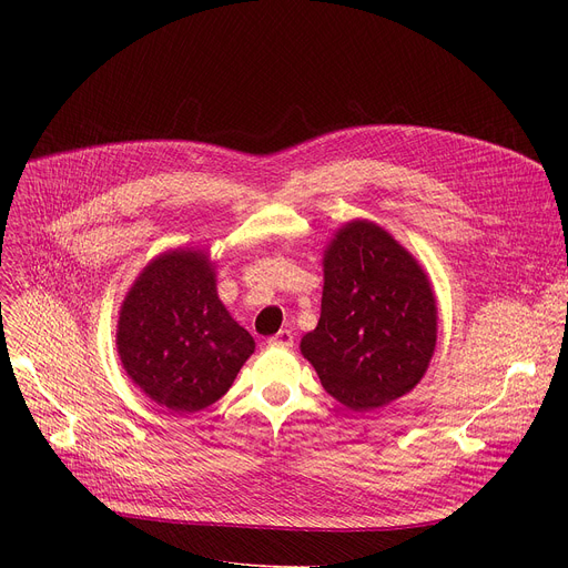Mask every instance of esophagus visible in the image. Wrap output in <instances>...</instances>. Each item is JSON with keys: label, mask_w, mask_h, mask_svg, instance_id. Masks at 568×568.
Returning <instances> with one entry per match:
<instances>
[{"label": "esophagus", "mask_w": 568, "mask_h": 568, "mask_svg": "<svg viewBox=\"0 0 568 568\" xmlns=\"http://www.w3.org/2000/svg\"><path fill=\"white\" fill-rule=\"evenodd\" d=\"M292 343H294V334L290 329H283L276 336L268 338V345H276V347H292Z\"/></svg>", "instance_id": "1"}]
</instances>
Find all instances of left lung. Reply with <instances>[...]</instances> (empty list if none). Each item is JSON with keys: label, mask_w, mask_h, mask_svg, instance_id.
<instances>
[{"label": "left lung", "mask_w": 568, "mask_h": 568, "mask_svg": "<svg viewBox=\"0 0 568 568\" xmlns=\"http://www.w3.org/2000/svg\"><path fill=\"white\" fill-rule=\"evenodd\" d=\"M435 341L424 268L379 225L347 223L324 253L320 322L302 338L324 392L354 412L389 405L419 384Z\"/></svg>", "instance_id": "obj_1"}]
</instances>
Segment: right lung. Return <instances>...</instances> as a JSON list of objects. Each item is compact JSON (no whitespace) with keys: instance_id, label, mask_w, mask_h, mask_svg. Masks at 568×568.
<instances>
[{"instance_id":"add662e5","label":"right lung","mask_w":568,"mask_h":568,"mask_svg":"<svg viewBox=\"0 0 568 568\" xmlns=\"http://www.w3.org/2000/svg\"><path fill=\"white\" fill-rule=\"evenodd\" d=\"M116 349L140 389L172 414L214 405L255 349L216 294L200 251H170L144 266L119 313Z\"/></svg>"}]
</instances>
